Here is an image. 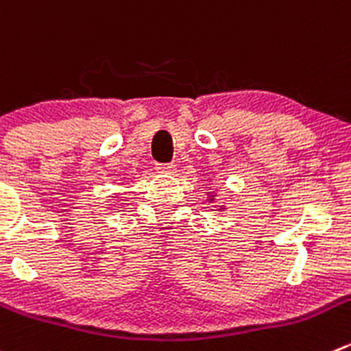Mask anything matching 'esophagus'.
<instances>
[{
  "mask_svg": "<svg viewBox=\"0 0 351 351\" xmlns=\"http://www.w3.org/2000/svg\"><path fill=\"white\" fill-rule=\"evenodd\" d=\"M156 168H158L161 173H175L176 169L173 162H159V165H156Z\"/></svg>",
  "mask_w": 351,
  "mask_h": 351,
  "instance_id": "esophagus-1",
  "label": "esophagus"
}]
</instances>
